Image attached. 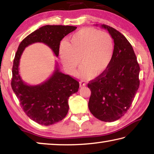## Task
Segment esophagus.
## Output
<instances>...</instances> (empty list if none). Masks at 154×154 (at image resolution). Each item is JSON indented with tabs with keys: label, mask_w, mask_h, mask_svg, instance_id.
I'll return each mask as SVG.
<instances>
[{
	"label": "esophagus",
	"mask_w": 154,
	"mask_h": 154,
	"mask_svg": "<svg viewBox=\"0 0 154 154\" xmlns=\"http://www.w3.org/2000/svg\"><path fill=\"white\" fill-rule=\"evenodd\" d=\"M79 85H80V87H83V86H85L86 83H85L84 81H81L79 82Z\"/></svg>",
	"instance_id": "34e87169"
}]
</instances>
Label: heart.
<instances>
[{
    "label": "heart",
    "instance_id": "obj_1",
    "mask_svg": "<svg viewBox=\"0 0 154 154\" xmlns=\"http://www.w3.org/2000/svg\"><path fill=\"white\" fill-rule=\"evenodd\" d=\"M115 51L114 41L108 32L93 28H83L70 36L60 47V57L67 73L72 75L82 64L77 75L90 79L106 71L112 62ZM80 60H79V59Z\"/></svg>",
    "mask_w": 154,
    "mask_h": 154
}]
</instances>
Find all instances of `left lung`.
Instances as JSON below:
<instances>
[{
  "mask_svg": "<svg viewBox=\"0 0 154 154\" xmlns=\"http://www.w3.org/2000/svg\"><path fill=\"white\" fill-rule=\"evenodd\" d=\"M100 27L113 38L114 55L106 71L88 84L91 90L88 107L95 118L111 122L124 116L131 106L139 87L140 67L127 38L107 25Z\"/></svg>",
  "mask_w": 154,
  "mask_h": 154,
  "instance_id": "1",
  "label": "left lung"
}]
</instances>
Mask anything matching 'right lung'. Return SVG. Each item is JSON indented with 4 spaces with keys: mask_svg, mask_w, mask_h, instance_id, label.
Masks as SVG:
<instances>
[{
    "mask_svg": "<svg viewBox=\"0 0 154 154\" xmlns=\"http://www.w3.org/2000/svg\"><path fill=\"white\" fill-rule=\"evenodd\" d=\"M76 28L72 26H44L27 36L20 44L15 54L12 69L13 91L27 116L43 126L54 124L66 117L69 109V98L77 92L79 82L60 71L56 63L53 74L45 82L36 85H28L20 75L21 56L28 45L43 43L58 57L60 41Z\"/></svg>",
    "mask_w": 154,
    "mask_h": 154,
    "instance_id": "add662e5",
    "label": "right lung"
}]
</instances>
